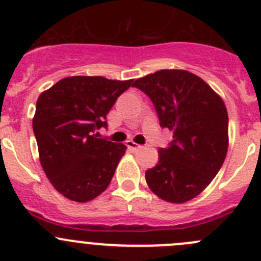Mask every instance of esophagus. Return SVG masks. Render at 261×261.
Masks as SVG:
<instances>
[{"instance_id":"obj_1","label":"esophagus","mask_w":261,"mask_h":261,"mask_svg":"<svg viewBox=\"0 0 261 261\" xmlns=\"http://www.w3.org/2000/svg\"><path fill=\"white\" fill-rule=\"evenodd\" d=\"M125 144H127V147L130 149V151H137V149L142 148L141 144H137L136 142H133V141H127V143Z\"/></svg>"}]
</instances>
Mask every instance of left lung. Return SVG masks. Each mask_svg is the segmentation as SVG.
Wrapping results in <instances>:
<instances>
[{
	"instance_id": "left-lung-1",
	"label": "left lung",
	"mask_w": 261,
	"mask_h": 261,
	"mask_svg": "<svg viewBox=\"0 0 261 261\" xmlns=\"http://www.w3.org/2000/svg\"><path fill=\"white\" fill-rule=\"evenodd\" d=\"M149 96L162 128L172 130L170 147L146 171L152 193L169 203H185L211 184L228 149V115L217 92L184 69H160L136 80Z\"/></svg>"
}]
</instances>
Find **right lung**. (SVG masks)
<instances>
[{
  "label": "right lung",
  "instance_id": "obj_1",
  "mask_svg": "<svg viewBox=\"0 0 261 261\" xmlns=\"http://www.w3.org/2000/svg\"><path fill=\"white\" fill-rule=\"evenodd\" d=\"M133 80L71 76L38 97L33 130L39 160L54 189L67 199L86 203L99 197L114 176L127 147L97 138L107 114Z\"/></svg>",
  "mask_w": 261,
  "mask_h": 261
}]
</instances>
